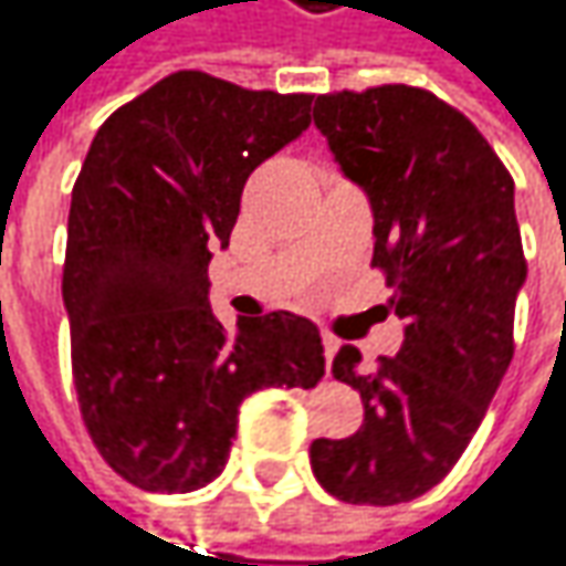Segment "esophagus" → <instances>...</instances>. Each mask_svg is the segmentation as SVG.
Returning <instances> with one entry per match:
<instances>
[{
  "instance_id": "obj_1",
  "label": "esophagus",
  "mask_w": 566,
  "mask_h": 566,
  "mask_svg": "<svg viewBox=\"0 0 566 566\" xmlns=\"http://www.w3.org/2000/svg\"><path fill=\"white\" fill-rule=\"evenodd\" d=\"M322 344H325V356H327V363H331V359H334V354H337V350H340V340H337V337H334V334H322Z\"/></svg>"
}]
</instances>
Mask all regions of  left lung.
Instances as JSON below:
<instances>
[{
    "mask_svg": "<svg viewBox=\"0 0 566 566\" xmlns=\"http://www.w3.org/2000/svg\"><path fill=\"white\" fill-rule=\"evenodd\" d=\"M315 127L373 203V268L395 290L405 344L363 369L344 344L334 379L363 427L315 439L312 471L344 503L395 506L462 459L513 359L525 254L513 178L481 129L427 88L376 85L315 98Z\"/></svg>",
    "mask_w": 566,
    "mask_h": 566,
    "instance_id": "8db88e82",
    "label": "left lung"
}]
</instances>
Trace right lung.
Segmentation results:
<instances>
[{
  "instance_id": "add662e5",
  "label": "right lung",
  "mask_w": 566,
  "mask_h": 566,
  "mask_svg": "<svg viewBox=\"0 0 566 566\" xmlns=\"http://www.w3.org/2000/svg\"><path fill=\"white\" fill-rule=\"evenodd\" d=\"M315 95L181 70L117 107L72 187L63 302L85 430L133 488L187 494L229 462L241 401L312 388L322 334L293 312L226 331L210 258L248 175L312 124Z\"/></svg>"
}]
</instances>
